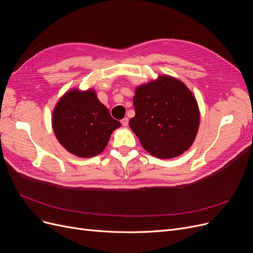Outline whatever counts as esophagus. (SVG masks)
<instances>
[{"instance_id": "1", "label": "esophagus", "mask_w": 253, "mask_h": 253, "mask_svg": "<svg viewBox=\"0 0 253 253\" xmlns=\"http://www.w3.org/2000/svg\"><path fill=\"white\" fill-rule=\"evenodd\" d=\"M121 125L124 126H127V125H128V118L125 117L124 119H121Z\"/></svg>"}]
</instances>
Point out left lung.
I'll use <instances>...</instances> for the list:
<instances>
[{"label": "left lung", "instance_id": "left-lung-1", "mask_svg": "<svg viewBox=\"0 0 253 253\" xmlns=\"http://www.w3.org/2000/svg\"><path fill=\"white\" fill-rule=\"evenodd\" d=\"M133 102L135 117L129 127L152 155L173 158L191 147L200 126V111L181 81L159 76L136 88Z\"/></svg>", "mask_w": 253, "mask_h": 253}]
</instances>
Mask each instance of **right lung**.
I'll return each instance as SVG.
<instances>
[{"mask_svg":"<svg viewBox=\"0 0 253 253\" xmlns=\"http://www.w3.org/2000/svg\"><path fill=\"white\" fill-rule=\"evenodd\" d=\"M120 126L93 89L68 91L52 113V128L59 142L72 154L83 158L100 154L114 129Z\"/></svg>","mask_w":253,"mask_h":253,"instance_id":"add662e5","label":"right lung"}]
</instances>
